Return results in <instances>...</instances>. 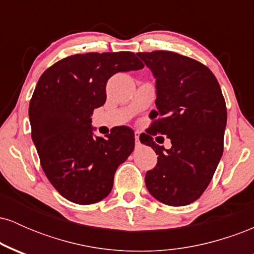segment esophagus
Here are the masks:
<instances>
[{
  "mask_svg": "<svg viewBox=\"0 0 254 254\" xmlns=\"http://www.w3.org/2000/svg\"><path fill=\"white\" fill-rule=\"evenodd\" d=\"M135 142H136L137 145L139 144V135H138V132L135 133Z\"/></svg>",
  "mask_w": 254,
  "mask_h": 254,
  "instance_id": "esophagus-1",
  "label": "esophagus"
}]
</instances>
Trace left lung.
<instances>
[{"instance_id": "obj_1", "label": "left lung", "mask_w": 254, "mask_h": 254, "mask_svg": "<svg viewBox=\"0 0 254 254\" xmlns=\"http://www.w3.org/2000/svg\"><path fill=\"white\" fill-rule=\"evenodd\" d=\"M137 56L156 80L155 121L139 136L159 155L145 174V186L159 202L188 205L202 196L222 156L226 101L215 75L198 61L171 51ZM156 133L171 139L170 150L152 141Z\"/></svg>"}]
</instances>
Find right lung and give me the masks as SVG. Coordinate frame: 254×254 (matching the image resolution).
<instances>
[{
  "instance_id": "right-lung-1",
  "label": "right lung",
  "mask_w": 254,
  "mask_h": 254,
  "mask_svg": "<svg viewBox=\"0 0 254 254\" xmlns=\"http://www.w3.org/2000/svg\"><path fill=\"white\" fill-rule=\"evenodd\" d=\"M143 66L132 52H89L63 58L40 76L28 109L32 139L44 173L65 199L87 205L110 194L135 135L118 127L106 138L94 136L93 111L106 101L112 75Z\"/></svg>"
}]
</instances>
